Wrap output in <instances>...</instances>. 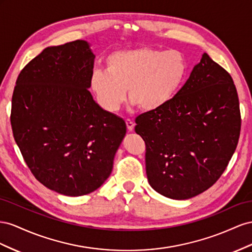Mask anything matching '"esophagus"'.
Masks as SVG:
<instances>
[{
	"label": "esophagus",
	"mask_w": 252,
	"mask_h": 252,
	"mask_svg": "<svg viewBox=\"0 0 252 252\" xmlns=\"http://www.w3.org/2000/svg\"><path fill=\"white\" fill-rule=\"evenodd\" d=\"M126 124L127 131H128V132H132V131L134 130V126H135L134 122H133L132 120H130V119H126Z\"/></svg>",
	"instance_id": "34e87169"
}]
</instances>
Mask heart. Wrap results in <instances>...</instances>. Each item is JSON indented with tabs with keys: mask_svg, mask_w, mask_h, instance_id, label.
<instances>
[{
	"mask_svg": "<svg viewBox=\"0 0 252 252\" xmlns=\"http://www.w3.org/2000/svg\"><path fill=\"white\" fill-rule=\"evenodd\" d=\"M187 62L177 50L141 47L120 50L105 60V71L96 70L91 90L106 112H116L127 98L143 112H156L175 97L185 80Z\"/></svg>",
	"mask_w": 252,
	"mask_h": 252,
	"instance_id": "1",
	"label": "heart"
}]
</instances>
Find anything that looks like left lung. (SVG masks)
<instances>
[{
  "mask_svg": "<svg viewBox=\"0 0 252 252\" xmlns=\"http://www.w3.org/2000/svg\"><path fill=\"white\" fill-rule=\"evenodd\" d=\"M150 186L172 199L209 189L238 146L241 113L231 76L206 53L175 97L136 118Z\"/></svg>",
  "mask_w": 252,
  "mask_h": 252,
  "instance_id": "8db88e82",
  "label": "left lung"
}]
</instances>
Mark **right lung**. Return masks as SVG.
<instances>
[{
    "label": "right lung",
    "instance_id": "add662e5",
    "mask_svg": "<svg viewBox=\"0 0 252 252\" xmlns=\"http://www.w3.org/2000/svg\"><path fill=\"white\" fill-rule=\"evenodd\" d=\"M95 55L84 40L46 47L21 70L11 100L14 140L33 176L67 196L97 190L126 133L89 89Z\"/></svg>",
    "mask_w": 252,
    "mask_h": 252
}]
</instances>
